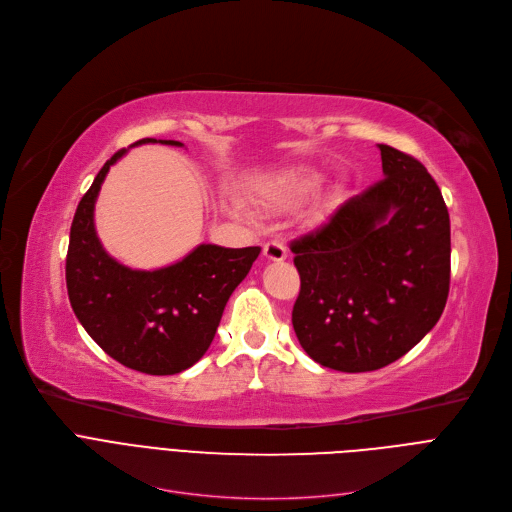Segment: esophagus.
<instances>
[{"label":"esophagus","mask_w":512,"mask_h":512,"mask_svg":"<svg viewBox=\"0 0 512 512\" xmlns=\"http://www.w3.org/2000/svg\"><path fill=\"white\" fill-rule=\"evenodd\" d=\"M264 256L268 260H273V262H281V260L287 258V248H285L283 242H277V239H273V242L264 244Z\"/></svg>","instance_id":"1"}]
</instances>
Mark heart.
<instances>
[{
	"mask_svg": "<svg viewBox=\"0 0 512 512\" xmlns=\"http://www.w3.org/2000/svg\"><path fill=\"white\" fill-rule=\"evenodd\" d=\"M312 184H314V175H310V173H302V171L285 173V175H279L275 179H270V182L262 184L260 186V198L270 206L293 208L306 198ZM229 208L237 215L246 213L244 206L239 204L237 200H231Z\"/></svg>",
	"mask_w": 512,
	"mask_h": 512,
	"instance_id": "1",
	"label": "heart"
}]
</instances>
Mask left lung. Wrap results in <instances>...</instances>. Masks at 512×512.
<instances>
[{
	"label": "left lung",
	"mask_w": 512,
	"mask_h": 512,
	"mask_svg": "<svg viewBox=\"0 0 512 512\" xmlns=\"http://www.w3.org/2000/svg\"><path fill=\"white\" fill-rule=\"evenodd\" d=\"M384 179L341 204L291 252L302 279L291 322L324 368L372 372L436 326L450 281V221L417 159L378 144Z\"/></svg>",
	"instance_id": "obj_1"
}]
</instances>
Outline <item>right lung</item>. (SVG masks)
I'll use <instances>...</instances> for the list:
<instances>
[{"mask_svg":"<svg viewBox=\"0 0 512 512\" xmlns=\"http://www.w3.org/2000/svg\"><path fill=\"white\" fill-rule=\"evenodd\" d=\"M155 142L184 146L155 138L132 146ZM126 153L128 148L117 150L78 202L66 258L70 304L90 339L115 362L142 374H179L213 343L229 297L260 248L200 244L182 260L153 270L117 262L97 235L95 204L109 167Z\"/></svg>","mask_w":512,"mask_h":512,"instance_id":"right-lung-1","label":"right lung"}]
</instances>
